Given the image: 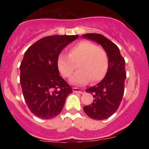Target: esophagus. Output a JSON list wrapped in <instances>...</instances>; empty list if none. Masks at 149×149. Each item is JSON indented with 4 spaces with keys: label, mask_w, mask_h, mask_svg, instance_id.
<instances>
[{
    "label": "esophagus",
    "mask_w": 149,
    "mask_h": 149,
    "mask_svg": "<svg viewBox=\"0 0 149 149\" xmlns=\"http://www.w3.org/2000/svg\"><path fill=\"white\" fill-rule=\"evenodd\" d=\"M73 91L74 92H76V93H80V94H83L85 92L84 90H81L77 88H73Z\"/></svg>",
    "instance_id": "1"
}]
</instances>
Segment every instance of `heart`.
Segmentation results:
<instances>
[{
	"label": "heart",
	"instance_id": "heart-1",
	"mask_svg": "<svg viewBox=\"0 0 149 149\" xmlns=\"http://www.w3.org/2000/svg\"><path fill=\"white\" fill-rule=\"evenodd\" d=\"M79 69L71 78V83L78 85L98 83L107 75L109 57L102 47L89 40H83L70 47L69 55L61 53L57 58V67L61 76L69 78L76 69Z\"/></svg>",
	"mask_w": 149,
	"mask_h": 149
}]
</instances>
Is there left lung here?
I'll return each mask as SVG.
<instances>
[{"label":"left lung","mask_w":149,"mask_h":149,"mask_svg":"<svg viewBox=\"0 0 149 149\" xmlns=\"http://www.w3.org/2000/svg\"><path fill=\"white\" fill-rule=\"evenodd\" d=\"M82 36L100 44L109 57V69L104 79L86 90L92 94L94 101L90 105L83 107V110L92 119H107L117 111L123 100L126 78L125 61L118 46L104 36L85 33Z\"/></svg>","instance_id":"8db88e82"}]
</instances>
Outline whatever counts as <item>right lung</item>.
<instances>
[{
	"label": "right lung",
	"instance_id": "obj_1",
	"mask_svg": "<svg viewBox=\"0 0 149 149\" xmlns=\"http://www.w3.org/2000/svg\"><path fill=\"white\" fill-rule=\"evenodd\" d=\"M78 35H54L40 39L25 52L20 65V84L27 107L41 119L59 115L73 90L59 76L57 58Z\"/></svg>",
	"mask_w": 149,
	"mask_h": 149
}]
</instances>
